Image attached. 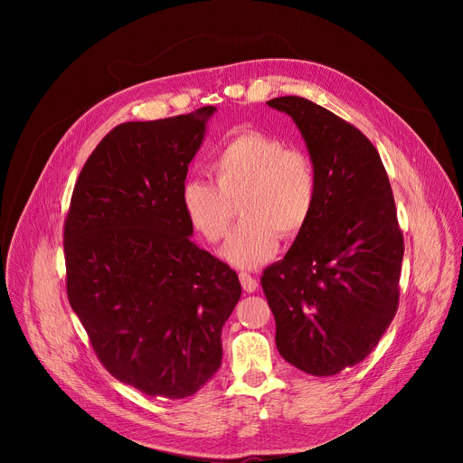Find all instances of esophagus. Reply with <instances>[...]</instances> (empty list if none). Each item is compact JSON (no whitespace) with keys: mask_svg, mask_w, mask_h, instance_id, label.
I'll list each match as a JSON object with an SVG mask.
<instances>
[{"mask_svg":"<svg viewBox=\"0 0 463 463\" xmlns=\"http://www.w3.org/2000/svg\"><path fill=\"white\" fill-rule=\"evenodd\" d=\"M238 278H240V283H241V287H244L246 293H255V290L259 288V279L255 276H251L250 272H240Z\"/></svg>","mask_w":463,"mask_h":463,"instance_id":"1","label":"esophagus"}]
</instances>
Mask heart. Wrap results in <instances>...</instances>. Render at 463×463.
<instances>
[{
    "instance_id": "1",
    "label": "heart",
    "mask_w": 463,
    "mask_h": 463,
    "mask_svg": "<svg viewBox=\"0 0 463 463\" xmlns=\"http://www.w3.org/2000/svg\"><path fill=\"white\" fill-rule=\"evenodd\" d=\"M215 184L187 178L180 189L182 210L208 244L222 241L232 223L234 204L244 219L222 255L236 269H257L283 238L298 236L317 206V170L307 154L262 131L227 138L208 163Z\"/></svg>"
}]
</instances>
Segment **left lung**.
Segmentation results:
<instances>
[{"mask_svg":"<svg viewBox=\"0 0 463 463\" xmlns=\"http://www.w3.org/2000/svg\"><path fill=\"white\" fill-rule=\"evenodd\" d=\"M298 126L317 170V206L260 285L276 345L295 368L335 375L366 358L400 302L403 234L386 170L370 138L297 95L270 99Z\"/></svg>","mask_w":463,"mask_h":463,"instance_id":"obj_1","label":"left lung"}]
</instances>
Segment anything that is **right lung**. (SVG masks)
<instances>
[{"instance_id": "1", "label": "right lung", "mask_w": 463, "mask_h": 463, "mask_svg": "<svg viewBox=\"0 0 463 463\" xmlns=\"http://www.w3.org/2000/svg\"><path fill=\"white\" fill-rule=\"evenodd\" d=\"M213 107L116 126L88 157L63 223L69 304L93 353L146 396H193L222 366L236 272L193 244L180 189Z\"/></svg>"}]
</instances>
